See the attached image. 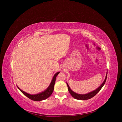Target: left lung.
<instances>
[{
  "instance_id": "left-lung-1",
  "label": "left lung",
  "mask_w": 122,
  "mask_h": 122,
  "mask_svg": "<svg viewBox=\"0 0 122 122\" xmlns=\"http://www.w3.org/2000/svg\"><path fill=\"white\" fill-rule=\"evenodd\" d=\"M107 72L106 73V77L104 81L103 82V83L96 89L94 90L92 92H89L88 93L86 94H78V93H76L75 92H74L73 91H72L71 90V89L70 88L69 85L68 84V83L67 82V85L68 86V91L69 92H70V93L71 94V95L72 96V97L76 99H78V100H86L89 99H91L92 97H93L97 94L100 91V89L102 88V87L104 85L105 83L106 82V79H107Z\"/></svg>"
}]
</instances>
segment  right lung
I'll use <instances>...</instances> for the list:
<instances>
[{
    "label": "right lung",
    "mask_w": 122,
    "mask_h": 122,
    "mask_svg": "<svg viewBox=\"0 0 122 122\" xmlns=\"http://www.w3.org/2000/svg\"><path fill=\"white\" fill-rule=\"evenodd\" d=\"M59 73H60L59 72H57L54 75L52 79V81H51L49 86L47 88V89H46L44 91H43L42 92H40L39 93L36 94H30L21 90V89L18 86L17 87L19 90H20L25 96H26L27 97H28L29 98H30L32 100L40 101L45 100L47 99V98H48L51 95V94L52 93L54 90V85L55 83L56 76H57L59 74Z\"/></svg>",
    "instance_id": "right-lung-1"
}]
</instances>
